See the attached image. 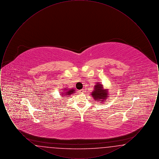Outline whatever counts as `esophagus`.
<instances>
[{
	"instance_id": "34e87169",
	"label": "esophagus",
	"mask_w": 159,
	"mask_h": 159,
	"mask_svg": "<svg viewBox=\"0 0 159 159\" xmlns=\"http://www.w3.org/2000/svg\"><path fill=\"white\" fill-rule=\"evenodd\" d=\"M79 93H82L84 92V89H80V90H79Z\"/></svg>"
}]
</instances>
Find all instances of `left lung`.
<instances>
[{
	"instance_id": "left-lung-1",
	"label": "left lung",
	"mask_w": 159,
	"mask_h": 159,
	"mask_svg": "<svg viewBox=\"0 0 159 159\" xmlns=\"http://www.w3.org/2000/svg\"><path fill=\"white\" fill-rule=\"evenodd\" d=\"M94 91L91 94L95 101H103V100L107 99L108 95V91L103 89L102 85L98 83L96 84Z\"/></svg>"
}]
</instances>
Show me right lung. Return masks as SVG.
<instances>
[{
  "instance_id": "add662e5",
  "label": "right lung",
  "mask_w": 159,
  "mask_h": 159,
  "mask_svg": "<svg viewBox=\"0 0 159 159\" xmlns=\"http://www.w3.org/2000/svg\"><path fill=\"white\" fill-rule=\"evenodd\" d=\"M74 91H75V89H69L68 91H67V92H65V93L64 92H63V93H62L61 95H62V96H64V95H67V97H68V95H70L71 93H74ZM65 93V94H64L63 93ZM65 97V96H64Z\"/></svg>"
}]
</instances>
